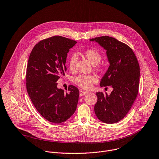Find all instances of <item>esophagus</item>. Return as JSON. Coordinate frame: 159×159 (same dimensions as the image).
I'll return each mask as SVG.
<instances>
[{"label": "esophagus", "instance_id": "1", "mask_svg": "<svg viewBox=\"0 0 159 159\" xmlns=\"http://www.w3.org/2000/svg\"><path fill=\"white\" fill-rule=\"evenodd\" d=\"M79 93H80V96H83V95H84L85 93H87V92L85 91V90H80L79 91Z\"/></svg>", "mask_w": 159, "mask_h": 159}]
</instances>
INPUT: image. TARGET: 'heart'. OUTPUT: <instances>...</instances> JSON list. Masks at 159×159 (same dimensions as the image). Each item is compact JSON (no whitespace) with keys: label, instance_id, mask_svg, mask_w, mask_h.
<instances>
[{"label":"heart","instance_id":"obj_1","mask_svg":"<svg viewBox=\"0 0 159 159\" xmlns=\"http://www.w3.org/2000/svg\"><path fill=\"white\" fill-rule=\"evenodd\" d=\"M83 56L93 65L94 69L98 72H100L103 69V66L100 63L102 56L101 53L95 48H90L84 50L82 53ZM77 61V56L76 55L71 56L69 59L68 66L70 71L74 72L75 70V66ZM74 82L84 89H89L92 84L97 81V79L93 75H79L73 79Z\"/></svg>","mask_w":159,"mask_h":159}]
</instances>
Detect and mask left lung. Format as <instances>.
<instances>
[{"instance_id": "1", "label": "left lung", "mask_w": 159, "mask_h": 159, "mask_svg": "<svg viewBox=\"0 0 159 159\" xmlns=\"http://www.w3.org/2000/svg\"><path fill=\"white\" fill-rule=\"evenodd\" d=\"M90 40L97 42L107 50L110 63L100 85L114 89L110 95L106 92L96 93L97 102L94 111L100 121L106 124L116 123L125 117L137 97L139 64L132 49L114 37L102 36Z\"/></svg>"}]
</instances>
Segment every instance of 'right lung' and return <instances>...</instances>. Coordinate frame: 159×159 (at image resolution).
I'll return each instance as SVG.
<instances>
[{
	"label": "right lung",
	"mask_w": 159,
	"mask_h": 159,
	"mask_svg": "<svg viewBox=\"0 0 159 159\" xmlns=\"http://www.w3.org/2000/svg\"><path fill=\"white\" fill-rule=\"evenodd\" d=\"M77 42L53 36L39 42L33 48L26 70V89L38 112L50 122L59 124L75 112L79 89L69 85L68 91L57 88L58 79L65 75L67 53Z\"/></svg>",
	"instance_id": "1"
}]
</instances>
